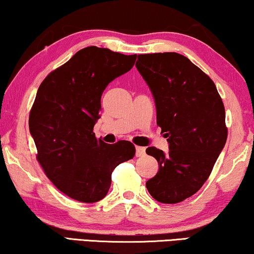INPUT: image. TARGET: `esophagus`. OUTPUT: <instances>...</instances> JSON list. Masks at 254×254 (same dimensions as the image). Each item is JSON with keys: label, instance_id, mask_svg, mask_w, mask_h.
<instances>
[{"label": "esophagus", "instance_id": "34e87169", "mask_svg": "<svg viewBox=\"0 0 254 254\" xmlns=\"http://www.w3.org/2000/svg\"><path fill=\"white\" fill-rule=\"evenodd\" d=\"M145 152H146L145 147H141V146H137V147H135V156H138V158L144 156Z\"/></svg>", "mask_w": 254, "mask_h": 254}]
</instances>
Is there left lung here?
I'll list each match as a JSON object with an SVG mask.
<instances>
[{
    "mask_svg": "<svg viewBox=\"0 0 254 254\" xmlns=\"http://www.w3.org/2000/svg\"><path fill=\"white\" fill-rule=\"evenodd\" d=\"M135 66L154 95L156 123L170 144L167 153L146 149L159 163L146 188L159 202H181L205 184L226 145L222 99L213 80L177 53L140 54Z\"/></svg>",
    "mask_w": 254,
    "mask_h": 254,
    "instance_id": "8db88e82",
    "label": "left lung"
}]
</instances>
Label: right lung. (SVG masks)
Returning a JSON list of instances; mask_svg holds the SVG:
<instances>
[{
	"label": "right lung",
	"mask_w": 254,
	"mask_h": 254,
	"mask_svg": "<svg viewBox=\"0 0 254 254\" xmlns=\"http://www.w3.org/2000/svg\"><path fill=\"white\" fill-rule=\"evenodd\" d=\"M135 59L91 46L53 70L39 86L28 119L37 160L49 181L77 201L105 198L114 169L135 154L132 142L106 144L93 132L103 91L130 71Z\"/></svg>",
	"instance_id": "obj_1"
}]
</instances>
